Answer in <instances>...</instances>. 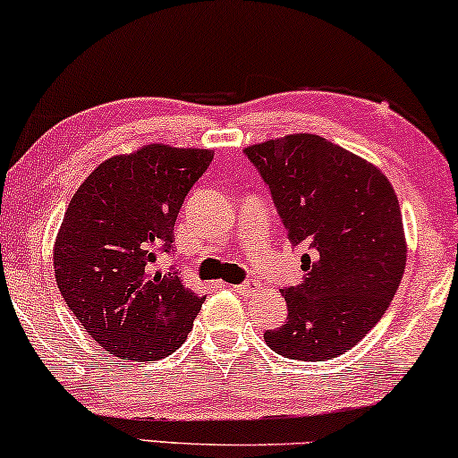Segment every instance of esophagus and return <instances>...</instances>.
Listing matches in <instances>:
<instances>
[{"instance_id":"esophagus-1","label":"esophagus","mask_w":458,"mask_h":458,"mask_svg":"<svg viewBox=\"0 0 458 458\" xmlns=\"http://www.w3.org/2000/svg\"><path fill=\"white\" fill-rule=\"evenodd\" d=\"M233 290L240 296H252V294H257L259 293V284H254V282H243V284H237V286H233Z\"/></svg>"}]
</instances>
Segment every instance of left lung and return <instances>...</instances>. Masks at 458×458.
I'll return each mask as SVG.
<instances>
[{
  "label": "left lung",
  "instance_id": "1",
  "mask_svg": "<svg viewBox=\"0 0 458 458\" xmlns=\"http://www.w3.org/2000/svg\"><path fill=\"white\" fill-rule=\"evenodd\" d=\"M271 189L293 246H309L288 318L265 343L290 360L338 358L387 311L406 269L402 210L389 178L318 134L246 147Z\"/></svg>",
  "mask_w": 458,
  "mask_h": 458
}]
</instances>
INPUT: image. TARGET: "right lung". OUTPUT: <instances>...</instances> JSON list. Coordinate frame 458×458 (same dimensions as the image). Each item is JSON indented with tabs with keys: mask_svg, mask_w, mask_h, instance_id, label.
<instances>
[{
	"mask_svg": "<svg viewBox=\"0 0 458 458\" xmlns=\"http://www.w3.org/2000/svg\"><path fill=\"white\" fill-rule=\"evenodd\" d=\"M212 149L164 142L98 164L69 201L55 242V276L77 322L105 352L153 361L174 353L206 296L153 269Z\"/></svg>",
	"mask_w": 458,
	"mask_h": 458,
	"instance_id": "add662e5",
	"label": "right lung"
}]
</instances>
